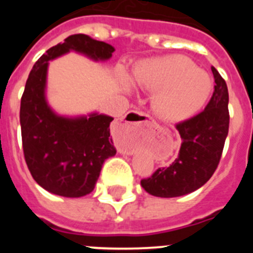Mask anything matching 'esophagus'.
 I'll list each match as a JSON object with an SVG mask.
<instances>
[{
	"label": "esophagus",
	"instance_id": "obj_1",
	"mask_svg": "<svg viewBox=\"0 0 253 253\" xmlns=\"http://www.w3.org/2000/svg\"><path fill=\"white\" fill-rule=\"evenodd\" d=\"M148 122V116L143 113H129L124 119L118 123V130L128 137H135L143 124Z\"/></svg>",
	"mask_w": 253,
	"mask_h": 253
}]
</instances>
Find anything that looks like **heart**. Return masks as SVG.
<instances>
[{
    "mask_svg": "<svg viewBox=\"0 0 253 253\" xmlns=\"http://www.w3.org/2000/svg\"><path fill=\"white\" fill-rule=\"evenodd\" d=\"M131 78L139 88L154 92V113L167 123L190 119L205 106L213 91L209 75L182 55L140 60L133 67ZM118 80L125 90H133V82L124 72Z\"/></svg>",
    "mask_w": 253,
    "mask_h": 253,
    "instance_id": "1",
    "label": "heart"
}]
</instances>
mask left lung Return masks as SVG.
Masks as SVG:
<instances>
[{
  "label": "left lung",
  "mask_w": 253,
  "mask_h": 253,
  "mask_svg": "<svg viewBox=\"0 0 253 253\" xmlns=\"http://www.w3.org/2000/svg\"><path fill=\"white\" fill-rule=\"evenodd\" d=\"M214 92L204 111L176 125L182 139L178 156L169 167L140 181L147 193L176 198L200 189L213 176L224 148L229 128L227 84L214 67Z\"/></svg>",
  "instance_id": "left-lung-1"
}]
</instances>
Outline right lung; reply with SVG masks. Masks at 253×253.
<instances>
[{
  "mask_svg": "<svg viewBox=\"0 0 253 253\" xmlns=\"http://www.w3.org/2000/svg\"><path fill=\"white\" fill-rule=\"evenodd\" d=\"M69 51L105 62L115 48L88 35L76 34L46 50L34 64L20 106L24 156L31 176L48 193L64 198L90 194L105 160L116 154L110 138L114 118L92 111L60 115L46 99L49 62Z\"/></svg>",
  "mask_w": 253,
  "mask_h": 253,
  "instance_id": "right-lung-1",
  "label": "right lung"
}]
</instances>
